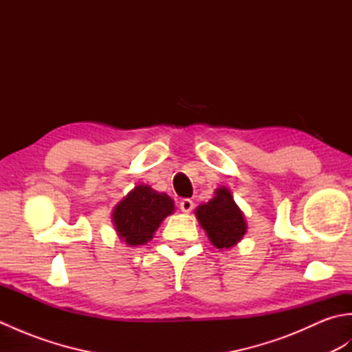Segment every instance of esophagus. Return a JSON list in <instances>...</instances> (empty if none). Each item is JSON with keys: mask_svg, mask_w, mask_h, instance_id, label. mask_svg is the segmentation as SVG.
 <instances>
[{"mask_svg": "<svg viewBox=\"0 0 352 352\" xmlns=\"http://www.w3.org/2000/svg\"><path fill=\"white\" fill-rule=\"evenodd\" d=\"M180 208H182V212H184V213H189V212H192V208H193V201H192V199H189V198H184V199H182V201H180Z\"/></svg>", "mask_w": 352, "mask_h": 352, "instance_id": "34e87169", "label": "esophagus"}]
</instances>
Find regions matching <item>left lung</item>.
<instances>
[{
  "instance_id": "obj_1",
  "label": "left lung",
  "mask_w": 352,
  "mask_h": 352,
  "mask_svg": "<svg viewBox=\"0 0 352 352\" xmlns=\"http://www.w3.org/2000/svg\"><path fill=\"white\" fill-rule=\"evenodd\" d=\"M197 218L216 248H231L246 233V223L227 188L216 190V197L197 208Z\"/></svg>"
}]
</instances>
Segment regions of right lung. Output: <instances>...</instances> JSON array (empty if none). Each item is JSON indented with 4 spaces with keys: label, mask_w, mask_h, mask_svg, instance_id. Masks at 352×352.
<instances>
[{
    "label": "right lung",
    "mask_w": 352,
    "mask_h": 352,
    "mask_svg": "<svg viewBox=\"0 0 352 352\" xmlns=\"http://www.w3.org/2000/svg\"><path fill=\"white\" fill-rule=\"evenodd\" d=\"M174 212V201L149 186H136L113 212L119 237L129 245H144L153 237L160 222Z\"/></svg>",
    "instance_id": "add662e5"
}]
</instances>
